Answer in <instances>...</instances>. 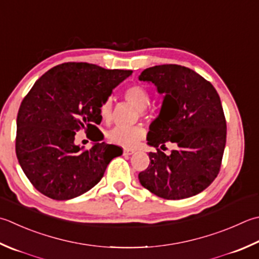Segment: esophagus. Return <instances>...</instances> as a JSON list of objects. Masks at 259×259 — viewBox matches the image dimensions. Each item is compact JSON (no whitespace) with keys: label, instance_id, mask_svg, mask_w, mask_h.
I'll list each match as a JSON object with an SVG mask.
<instances>
[{"label":"esophagus","instance_id":"esophagus-1","mask_svg":"<svg viewBox=\"0 0 259 259\" xmlns=\"http://www.w3.org/2000/svg\"><path fill=\"white\" fill-rule=\"evenodd\" d=\"M135 153L134 150H130V149H124L123 150V155L124 156H130V155H133Z\"/></svg>","mask_w":259,"mask_h":259}]
</instances>
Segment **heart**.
Returning <instances> with one entry per match:
<instances>
[{
    "label": "heart",
    "instance_id": "obj_1",
    "mask_svg": "<svg viewBox=\"0 0 259 259\" xmlns=\"http://www.w3.org/2000/svg\"><path fill=\"white\" fill-rule=\"evenodd\" d=\"M123 98L126 102L134 105L137 110L143 112V110L147 108L150 102V95L148 90L145 86L139 84H134L126 88L123 92ZM101 118L104 121H110L112 115V100L106 99L100 108ZM146 130L143 126L137 125L134 128H115L111 129L106 137L114 145H118L123 148H135L139 145L141 140L145 138Z\"/></svg>",
    "mask_w": 259,
    "mask_h": 259
}]
</instances>
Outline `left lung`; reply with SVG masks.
<instances>
[{
  "label": "left lung",
  "mask_w": 259,
  "mask_h": 259,
  "mask_svg": "<svg viewBox=\"0 0 259 259\" xmlns=\"http://www.w3.org/2000/svg\"><path fill=\"white\" fill-rule=\"evenodd\" d=\"M139 80L155 84L164 94L159 115L149 125L150 163L138 179L145 189L166 200H182L201 193L219 174L227 124L220 96L210 82L181 65L145 69ZM167 143L177 148L169 155Z\"/></svg>",
  "instance_id": "8db88e82"
}]
</instances>
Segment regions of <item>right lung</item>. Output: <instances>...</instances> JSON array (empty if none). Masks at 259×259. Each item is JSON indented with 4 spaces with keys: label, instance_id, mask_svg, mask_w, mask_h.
I'll return each mask as SVG.
<instances>
[{
    "label": "right lung",
    "instance_id": "add662e5",
    "mask_svg": "<svg viewBox=\"0 0 259 259\" xmlns=\"http://www.w3.org/2000/svg\"><path fill=\"white\" fill-rule=\"evenodd\" d=\"M131 74L94 64L65 63L34 83L18 112L15 153L40 193L58 201L82 195L99 183L110 161L122 155L119 147L105 143L83 150L75 144V135L99 131L101 105Z\"/></svg>",
    "mask_w": 259,
    "mask_h": 259
}]
</instances>
